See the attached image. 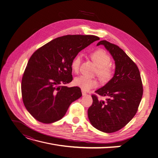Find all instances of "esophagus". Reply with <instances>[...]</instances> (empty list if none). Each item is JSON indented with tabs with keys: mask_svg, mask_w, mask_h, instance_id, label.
Segmentation results:
<instances>
[{
	"mask_svg": "<svg viewBox=\"0 0 158 158\" xmlns=\"http://www.w3.org/2000/svg\"><path fill=\"white\" fill-rule=\"evenodd\" d=\"M82 94H83V95H86V93L83 90H82Z\"/></svg>",
	"mask_w": 158,
	"mask_h": 158,
	"instance_id": "34e87169",
	"label": "esophagus"
}]
</instances>
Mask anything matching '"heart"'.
Listing matches in <instances>:
<instances>
[{"label":"heart","instance_id":"1","mask_svg":"<svg viewBox=\"0 0 158 158\" xmlns=\"http://www.w3.org/2000/svg\"><path fill=\"white\" fill-rule=\"evenodd\" d=\"M91 57L94 63L97 64L98 69L96 71L98 76L103 81H107L110 79L114 74V69L110 64L111 59L109 55L103 50L99 49L94 51L91 54ZM82 60V54L79 53L75 56L71 63L72 70L75 73H77ZM74 84L80 87L85 91L90 90V89L97 87L98 82L95 79L90 78L85 75H81L74 80Z\"/></svg>","mask_w":158,"mask_h":158}]
</instances>
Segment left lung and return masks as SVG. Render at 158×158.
<instances>
[{
    "instance_id": "left-lung-1",
    "label": "left lung",
    "mask_w": 158,
    "mask_h": 158,
    "mask_svg": "<svg viewBox=\"0 0 158 158\" xmlns=\"http://www.w3.org/2000/svg\"><path fill=\"white\" fill-rule=\"evenodd\" d=\"M102 44L110 53L115 64L112 79L95 92L106 101L92 95L93 102L88 116L94 127L106 133L118 131L131 121L138 112L143 88L138 67L121 48L105 40Z\"/></svg>"
}]
</instances>
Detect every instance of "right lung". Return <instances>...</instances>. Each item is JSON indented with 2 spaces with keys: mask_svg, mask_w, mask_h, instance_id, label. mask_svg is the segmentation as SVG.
<instances>
[{
  "mask_svg": "<svg viewBox=\"0 0 158 158\" xmlns=\"http://www.w3.org/2000/svg\"><path fill=\"white\" fill-rule=\"evenodd\" d=\"M99 38L90 35H68L39 48L24 72L21 92L27 110L37 121L60 120L70 104L82 96L80 88L63 85L72 81L71 63L78 53Z\"/></svg>",
  "mask_w": 158,
  "mask_h": 158,
  "instance_id": "1",
  "label": "right lung"
}]
</instances>
